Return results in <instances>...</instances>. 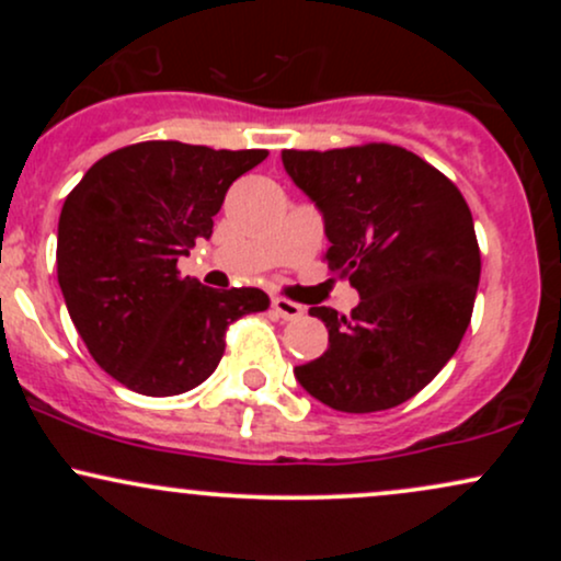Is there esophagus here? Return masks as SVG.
<instances>
[{
	"label": "esophagus",
	"mask_w": 561,
	"mask_h": 561,
	"mask_svg": "<svg viewBox=\"0 0 561 561\" xmlns=\"http://www.w3.org/2000/svg\"><path fill=\"white\" fill-rule=\"evenodd\" d=\"M272 308L285 321H295V319L302 317V306H298V302H293V300H287V298H274L272 300Z\"/></svg>",
	"instance_id": "obj_1"
}]
</instances>
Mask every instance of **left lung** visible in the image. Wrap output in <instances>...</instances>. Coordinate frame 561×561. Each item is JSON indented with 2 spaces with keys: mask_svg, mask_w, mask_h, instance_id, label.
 <instances>
[{
  "mask_svg": "<svg viewBox=\"0 0 561 561\" xmlns=\"http://www.w3.org/2000/svg\"><path fill=\"white\" fill-rule=\"evenodd\" d=\"M282 163L324 218L327 263L358 289L351 317L311 308L330 347L295 379L330 409L385 411L450 362L472 319L480 248L467 199L403 147L285 150Z\"/></svg>",
  "mask_w": 561,
  "mask_h": 561,
  "instance_id": "8db88e82",
  "label": "left lung"
}]
</instances>
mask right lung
<instances>
[{
	"label": "right lung",
	"instance_id": "1",
	"mask_svg": "<svg viewBox=\"0 0 561 561\" xmlns=\"http://www.w3.org/2000/svg\"><path fill=\"white\" fill-rule=\"evenodd\" d=\"M266 156L139 141L96 160L66 197L57 282L92 358L128 390L197 388L221 362L231 321L268 308L259 287L214 289L176 268L214 234L231 182Z\"/></svg>",
	"mask_w": 561,
	"mask_h": 561
}]
</instances>
